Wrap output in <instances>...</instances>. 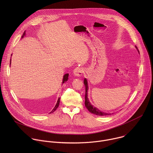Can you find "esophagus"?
Instances as JSON below:
<instances>
[{"mask_svg": "<svg viewBox=\"0 0 153 153\" xmlns=\"http://www.w3.org/2000/svg\"><path fill=\"white\" fill-rule=\"evenodd\" d=\"M83 69L82 68H80V67H77V68H76L74 70V71H73V73H74V74L76 76H82V73H83Z\"/></svg>", "mask_w": 153, "mask_h": 153, "instance_id": "esophagus-1", "label": "esophagus"}]
</instances>
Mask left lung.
I'll use <instances>...</instances> for the list:
<instances>
[{
    "label": "left lung",
    "instance_id": "left-lung-1",
    "mask_svg": "<svg viewBox=\"0 0 153 153\" xmlns=\"http://www.w3.org/2000/svg\"><path fill=\"white\" fill-rule=\"evenodd\" d=\"M136 48H137L138 52L139 53L137 47L136 46ZM83 83L85 85V105L86 108L88 109V110L91 113H93L94 114H96L97 116H108L110 115L111 114L110 113H103L102 111H101L100 110H99V109H97L96 107H94L91 103L90 102L89 99L88 98V82H87L86 79H84L83 80Z\"/></svg>",
    "mask_w": 153,
    "mask_h": 153
}]
</instances>
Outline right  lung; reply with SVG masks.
<instances>
[{
	"mask_svg": "<svg viewBox=\"0 0 153 153\" xmlns=\"http://www.w3.org/2000/svg\"><path fill=\"white\" fill-rule=\"evenodd\" d=\"M25 34H26V33H25V32L24 33L22 36V38H24V37L25 36ZM11 55H12V54H11ZM10 60H11V59H10ZM11 60H10V65H11ZM68 76H69L68 74H65L63 76V80H62V84L64 83L65 82H67V81L68 80ZM59 103H60V97H59L58 100H57V103H56V106H54V108H53V110L50 113H53L54 111H56V110L58 108V106H59Z\"/></svg>",
	"mask_w": 153,
	"mask_h": 153,
	"instance_id": "right-lung-1",
	"label": "right lung"
}]
</instances>
